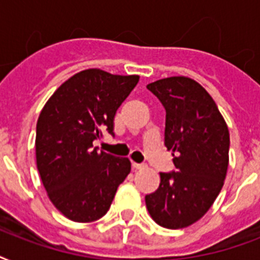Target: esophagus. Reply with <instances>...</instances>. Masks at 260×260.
Instances as JSON below:
<instances>
[{
	"instance_id": "esophagus-1",
	"label": "esophagus",
	"mask_w": 260,
	"mask_h": 260,
	"mask_svg": "<svg viewBox=\"0 0 260 260\" xmlns=\"http://www.w3.org/2000/svg\"><path fill=\"white\" fill-rule=\"evenodd\" d=\"M132 167H134L135 170H142L146 167V165H143V163H132Z\"/></svg>"
}]
</instances>
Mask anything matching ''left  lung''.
<instances>
[{
    "mask_svg": "<svg viewBox=\"0 0 260 260\" xmlns=\"http://www.w3.org/2000/svg\"><path fill=\"white\" fill-rule=\"evenodd\" d=\"M166 109L165 146L177 173H160L147 194L156 224L179 230L198 221L221 191L230 163V131L216 102L194 79L170 77L147 85Z\"/></svg>",
    "mask_w": 260,
    "mask_h": 260,
    "instance_id": "1",
    "label": "left lung"
}]
</instances>
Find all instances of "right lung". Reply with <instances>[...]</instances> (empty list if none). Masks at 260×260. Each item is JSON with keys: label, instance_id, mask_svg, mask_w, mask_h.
Returning <instances> with one entry per match:
<instances>
[{"label": "right lung", "instance_id": "right-lung-1", "mask_svg": "<svg viewBox=\"0 0 260 260\" xmlns=\"http://www.w3.org/2000/svg\"><path fill=\"white\" fill-rule=\"evenodd\" d=\"M138 82L139 75L83 70L55 90L40 112L38 170L51 202L71 221L101 218L131 173L129 159L98 152L93 142L104 132L114 135L116 112Z\"/></svg>", "mask_w": 260, "mask_h": 260}]
</instances>
